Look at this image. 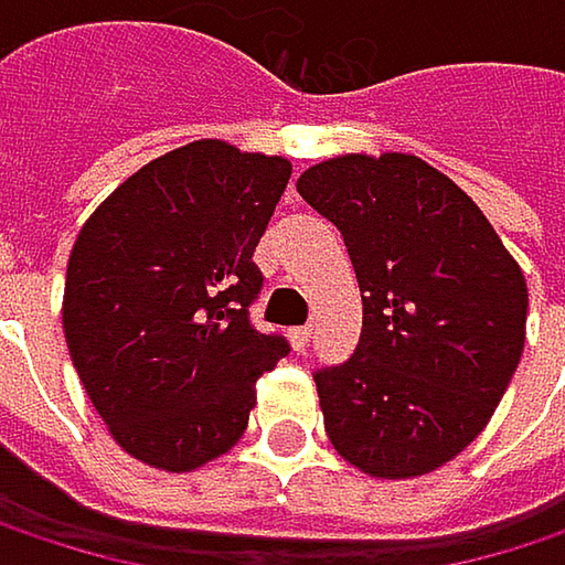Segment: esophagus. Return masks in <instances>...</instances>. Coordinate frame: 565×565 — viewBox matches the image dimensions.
<instances>
[{
  "mask_svg": "<svg viewBox=\"0 0 565 565\" xmlns=\"http://www.w3.org/2000/svg\"><path fill=\"white\" fill-rule=\"evenodd\" d=\"M307 340H310V327H294V330H290V343H294L297 353L307 347Z\"/></svg>",
  "mask_w": 565,
  "mask_h": 565,
  "instance_id": "obj_1",
  "label": "esophagus"
}]
</instances>
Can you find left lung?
<instances>
[{
  "mask_svg": "<svg viewBox=\"0 0 565 565\" xmlns=\"http://www.w3.org/2000/svg\"><path fill=\"white\" fill-rule=\"evenodd\" d=\"M350 252L363 333L313 373L330 445L370 478H418L491 422L526 340V281L484 212L408 153H347L297 179Z\"/></svg>",
  "mask_w": 565,
  "mask_h": 565,
  "instance_id": "left-lung-1",
  "label": "left lung"
}]
</instances>
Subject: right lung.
Here are the masks:
<instances>
[{"mask_svg": "<svg viewBox=\"0 0 565 565\" xmlns=\"http://www.w3.org/2000/svg\"><path fill=\"white\" fill-rule=\"evenodd\" d=\"M290 179L284 157L195 140L120 182L84 222L64 281V340L114 441L192 471L248 428L255 383L287 340L262 333L252 255Z\"/></svg>", "mask_w": 565, "mask_h": 565, "instance_id": "1", "label": "right lung"}]
</instances>
